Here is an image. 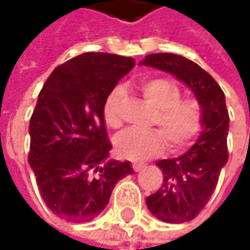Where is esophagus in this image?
I'll return each instance as SVG.
<instances>
[{
	"label": "esophagus",
	"instance_id": "34e87169",
	"mask_svg": "<svg viewBox=\"0 0 250 250\" xmlns=\"http://www.w3.org/2000/svg\"><path fill=\"white\" fill-rule=\"evenodd\" d=\"M132 168H133L136 172H139V171H142V169L145 168V164H142V163H133V164H132Z\"/></svg>",
	"mask_w": 250,
	"mask_h": 250
}]
</instances>
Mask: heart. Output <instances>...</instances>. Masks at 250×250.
<instances>
[{"label":"heart","instance_id":"1","mask_svg":"<svg viewBox=\"0 0 250 250\" xmlns=\"http://www.w3.org/2000/svg\"><path fill=\"white\" fill-rule=\"evenodd\" d=\"M143 96L157 108L153 122L159 129H126L114 139V147L121 159L145 161L159 156L166 147L178 151L187 147L202 128V110L196 100L181 99V90L166 78H149L139 83ZM124 89L115 87L104 103L103 117L110 128L121 125V103Z\"/></svg>","mask_w":250,"mask_h":250}]
</instances>
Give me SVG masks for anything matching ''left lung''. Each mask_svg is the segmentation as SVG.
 Wrapping results in <instances>:
<instances>
[{"label":"left lung","mask_w":250,"mask_h":250,"mask_svg":"<svg viewBox=\"0 0 250 250\" xmlns=\"http://www.w3.org/2000/svg\"><path fill=\"white\" fill-rule=\"evenodd\" d=\"M140 65L168 72L185 83L202 110V132L195 145L179 157L156 163L164 181L156 193L146 197L147 208L156 218L169 224L187 223L207 205L228 160L226 96L206 71L182 55L150 54Z\"/></svg>","instance_id":"8db88e82"}]
</instances>
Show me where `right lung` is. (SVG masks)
<instances>
[{
	"label": "right lung",
	"instance_id": "obj_1",
	"mask_svg": "<svg viewBox=\"0 0 250 250\" xmlns=\"http://www.w3.org/2000/svg\"><path fill=\"white\" fill-rule=\"evenodd\" d=\"M133 58L84 53L57 66L44 83L30 118L29 164L44 203L71 223H87L105 208L129 161L110 159L103 117L105 99Z\"/></svg>",
	"mask_w": 250,
	"mask_h": 250
}]
</instances>
